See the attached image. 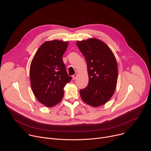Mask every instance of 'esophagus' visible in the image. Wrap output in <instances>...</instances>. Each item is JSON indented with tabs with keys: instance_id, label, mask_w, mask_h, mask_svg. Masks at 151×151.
<instances>
[{
	"instance_id": "1",
	"label": "esophagus",
	"mask_w": 151,
	"mask_h": 151,
	"mask_svg": "<svg viewBox=\"0 0 151 151\" xmlns=\"http://www.w3.org/2000/svg\"><path fill=\"white\" fill-rule=\"evenodd\" d=\"M77 76H78V75L76 74V73H75V74H74L73 76H72V78H73V80H75V79H76V78H77Z\"/></svg>"
}]
</instances>
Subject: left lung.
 I'll return each instance as SVG.
<instances>
[{"mask_svg": "<svg viewBox=\"0 0 151 151\" xmlns=\"http://www.w3.org/2000/svg\"><path fill=\"white\" fill-rule=\"evenodd\" d=\"M80 51L87 61L89 82L80 90L82 100L90 106H100L112 96L117 83L118 67L111 50L97 39L78 41Z\"/></svg>", "mask_w": 151, "mask_h": 151, "instance_id": "obj_1", "label": "left lung"}]
</instances>
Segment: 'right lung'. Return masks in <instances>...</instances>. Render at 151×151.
Wrapping results in <instances>:
<instances>
[{
    "instance_id": "1",
    "label": "right lung",
    "mask_w": 151,
    "mask_h": 151,
    "mask_svg": "<svg viewBox=\"0 0 151 151\" xmlns=\"http://www.w3.org/2000/svg\"><path fill=\"white\" fill-rule=\"evenodd\" d=\"M68 45V42L57 40L44 42L30 64L32 91L39 101L47 107H52L61 100L64 87L72 79L62 59Z\"/></svg>"
}]
</instances>
